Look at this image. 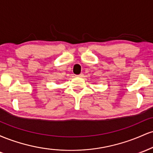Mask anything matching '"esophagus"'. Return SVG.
I'll return each instance as SVG.
<instances>
[{
    "instance_id": "1",
    "label": "esophagus",
    "mask_w": 153,
    "mask_h": 153,
    "mask_svg": "<svg viewBox=\"0 0 153 153\" xmlns=\"http://www.w3.org/2000/svg\"><path fill=\"white\" fill-rule=\"evenodd\" d=\"M76 76H78V77H82V76H83V74H82V73H80V75H76Z\"/></svg>"
}]
</instances>
